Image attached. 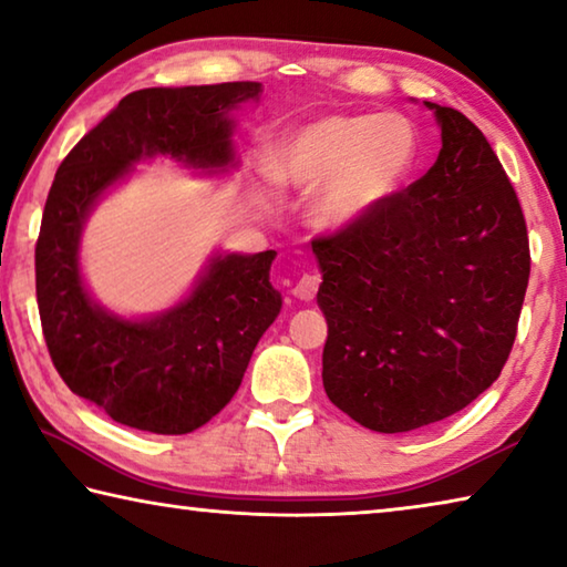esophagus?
<instances>
[{
  "label": "esophagus",
  "instance_id": "obj_1",
  "mask_svg": "<svg viewBox=\"0 0 567 567\" xmlns=\"http://www.w3.org/2000/svg\"><path fill=\"white\" fill-rule=\"evenodd\" d=\"M318 287H320V275H315V272H307V275H302L300 280H297V285L292 287V295L297 297V300H305V302H310L315 295H318Z\"/></svg>",
  "mask_w": 567,
  "mask_h": 567
}]
</instances>
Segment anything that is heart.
Instances as JSON below:
<instances>
[{
  "mask_svg": "<svg viewBox=\"0 0 567 567\" xmlns=\"http://www.w3.org/2000/svg\"><path fill=\"white\" fill-rule=\"evenodd\" d=\"M415 159V132L400 114H324L277 142L267 177L315 192L310 217L324 233H348L395 195Z\"/></svg>",
  "mask_w": 567,
  "mask_h": 567,
  "instance_id": "1",
  "label": "heart"
}]
</instances>
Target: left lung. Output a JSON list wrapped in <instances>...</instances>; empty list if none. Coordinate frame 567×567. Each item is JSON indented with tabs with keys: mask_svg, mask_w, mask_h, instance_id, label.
<instances>
[{
	"mask_svg": "<svg viewBox=\"0 0 567 567\" xmlns=\"http://www.w3.org/2000/svg\"><path fill=\"white\" fill-rule=\"evenodd\" d=\"M425 107L443 140L435 165L362 225L312 243L322 385L375 433L433 425L493 385L530 277L523 209L491 142L463 112Z\"/></svg>",
	"mask_w": 567,
	"mask_h": 567,
	"instance_id": "8db88e82",
	"label": "left lung"
}]
</instances>
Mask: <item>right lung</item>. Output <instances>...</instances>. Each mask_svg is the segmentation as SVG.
Masks as SVG:
<instances>
[{"instance_id":"obj_1","label":"right lung","mask_w":567,"mask_h":567,"mask_svg":"<svg viewBox=\"0 0 567 567\" xmlns=\"http://www.w3.org/2000/svg\"><path fill=\"white\" fill-rule=\"evenodd\" d=\"M260 94V82L132 92L56 169L34 249L44 340L66 388L122 425L185 435L233 400L282 310L270 282L277 252H217L179 302L122 318L84 285L82 229L140 162L169 157L209 177L235 169V112Z\"/></svg>"}]
</instances>
